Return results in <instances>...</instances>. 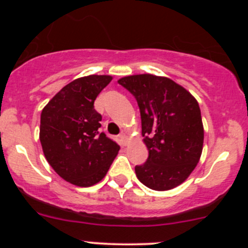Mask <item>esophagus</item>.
<instances>
[{
	"instance_id": "1",
	"label": "esophagus",
	"mask_w": 248,
	"mask_h": 248,
	"mask_svg": "<svg viewBox=\"0 0 248 248\" xmlns=\"http://www.w3.org/2000/svg\"><path fill=\"white\" fill-rule=\"evenodd\" d=\"M118 138H119V141H120V143L122 144V146H126V143H127V136H126V134L121 133L120 135L118 136Z\"/></svg>"
}]
</instances>
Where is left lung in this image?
I'll return each instance as SVG.
<instances>
[{"mask_svg": "<svg viewBox=\"0 0 248 248\" xmlns=\"http://www.w3.org/2000/svg\"><path fill=\"white\" fill-rule=\"evenodd\" d=\"M140 108L142 136L149 152L135 167L139 181L166 191L183 183L201 158L204 128L197 100L166 77L135 75L119 79Z\"/></svg>", "mask_w": 248, "mask_h": 248, "instance_id": "left-lung-1", "label": "left lung"}]
</instances>
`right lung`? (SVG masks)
Listing matches in <instances>:
<instances>
[{
  "instance_id": "right-lung-1",
  "label": "right lung",
  "mask_w": 248,
  "mask_h": 248,
  "mask_svg": "<svg viewBox=\"0 0 248 248\" xmlns=\"http://www.w3.org/2000/svg\"><path fill=\"white\" fill-rule=\"evenodd\" d=\"M110 76H87L64 86L42 110L39 140L53 170L66 182L92 186L106 176L119 144L100 132L101 114L94 109Z\"/></svg>"
}]
</instances>
